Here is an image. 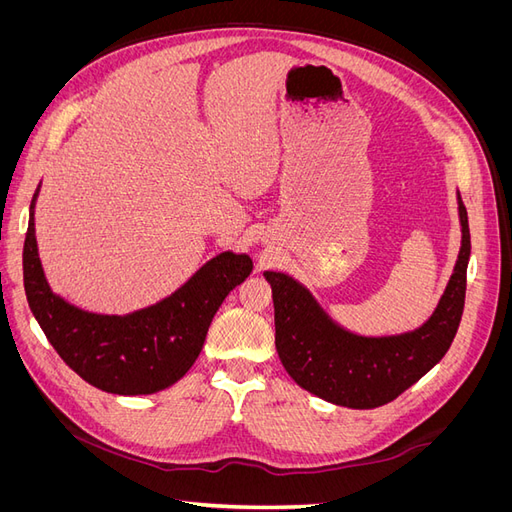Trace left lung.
Wrapping results in <instances>:
<instances>
[{"label":"left lung","mask_w":512,"mask_h":512,"mask_svg":"<svg viewBox=\"0 0 512 512\" xmlns=\"http://www.w3.org/2000/svg\"><path fill=\"white\" fill-rule=\"evenodd\" d=\"M461 250L455 273L421 329L395 337H359L339 329L301 284L267 271L275 305V348L292 380L337 406L378 408L421 380L451 348L466 303L468 211L459 196Z\"/></svg>","instance_id":"8db88e82"}]
</instances>
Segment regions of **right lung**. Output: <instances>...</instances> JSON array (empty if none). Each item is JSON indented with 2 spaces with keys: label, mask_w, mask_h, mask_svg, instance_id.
Listing matches in <instances>:
<instances>
[{
  "label": "right lung",
  "mask_w": 512,
  "mask_h": 512,
  "mask_svg": "<svg viewBox=\"0 0 512 512\" xmlns=\"http://www.w3.org/2000/svg\"><path fill=\"white\" fill-rule=\"evenodd\" d=\"M250 271V256L224 252L162 303L123 318L98 316L61 301L46 284L34 213L23 247L25 294L46 339L83 380L115 395L156 393L183 378L205 344L215 312Z\"/></svg>",
  "instance_id": "right-lung-1"
}]
</instances>
